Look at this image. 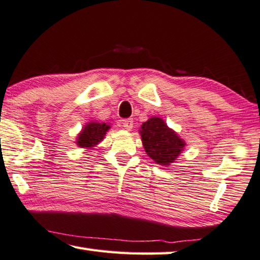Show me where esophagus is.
<instances>
[{
    "instance_id": "obj_1",
    "label": "esophagus",
    "mask_w": 260,
    "mask_h": 260,
    "mask_svg": "<svg viewBox=\"0 0 260 260\" xmlns=\"http://www.w3.org/2000/svg\"><path fill=\"white\" fill-rule=\"evenodd\" d=\"M133 125L134 124H133V120H132V119H125V120L121 121V126L127 131H131L132 128H133Z\"/></svg>"
}]
</instances>
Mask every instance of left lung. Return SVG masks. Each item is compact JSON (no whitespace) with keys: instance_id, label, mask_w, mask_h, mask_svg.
<instances>
[{"instance_id":"left-lung-1","label":"left lung","mask_w":260,"mask_h":260,"mask_svg":"<svg viewBox=\"0 0 260 260\" xmlns=\"http://www.w3.org/2000/svg\"><path fill=\"white\" fill-rule=\"evenodd\" d=\"M140 134L146 154L162 166L175 161L185 146V142L159 117H151L143 122Z\"/></svg>"}]
</instances>
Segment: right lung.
<instances>
[{
	"instance_id": "add662e5",
	"label": "right lung",
	"mask_w": 260,
	"mask_h": 260,
	"mask_svg": "<svg viewBox=\"0 0 260 260\" xmlns=\"http://www.w3.org/2000/svg\"><path fill=\"white\" fill-rule=\"evenodd\" d=\"M109 128L110 125H107L106 122L89 121L78 134L76 143L81 148L91 149L105 139V135Z\"/></svg>"
}]
</instances>
